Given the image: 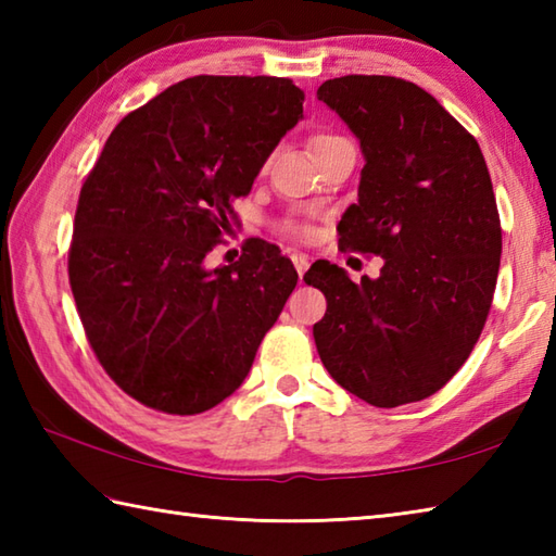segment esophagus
Returning a JSON list of instances; mask_svg holds the SVG:
<instances>
[{
    "label": "esophagus",
    "mask_w": 556,
    "mask_h": 556,
    "mask_svg": "<svg viewBox=\"0 0 556 556\" xmlns=\"http://www.w3.org/2000/svg\"><path fill=\"white\" fill-rule=\"evenodd\" d=\"M291 260H293V267H296V271H299V277H303V275H305V269L311 267V263H308V255H303V253H293V255H291Z\"/></svg>",
    "instance_id": "obj_1"
}]
</instances>
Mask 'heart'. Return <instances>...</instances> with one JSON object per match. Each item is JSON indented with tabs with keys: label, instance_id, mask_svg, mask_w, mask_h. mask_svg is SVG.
<instances>
[{
	"label": "heart",
	"instance_id": "1",
	"mask_svg": "<svg viewBox=\"0 0 556 556\" xmlns=\"http://www.w3.org/2000/svg\"><path fill=\"white\" fill-rule=\"evenodd\" d=\"M339 140H346V138H341V136H337V134H329V131L315 134V136L311 138V150H313V155H317V152H323V150H325V148H329V146L339 143ZM287 231H291V233H299V236H305V233H308V227H305V224H299V222H289V224H287Z\"/></svg>",
	"mask_w": 556,
	"mask_h": 556
}]
</instances>
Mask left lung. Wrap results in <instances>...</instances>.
Wrapping results in <instances>:
<instances>
[{"label":"left lung","mask_w":556,"mask_h":556,"mask_svg":"<svg viewBox=\"0 0 556 556\" xmlns=\"http://www.w3.org/2000/svg\"><path fill=\"white\" fill-rule=\"evenodd\" d=\"M317 100L365 155L339 248L384 265L358 285L327 260L305 271L327 299L315 346L327 372L370 406L413 404L458 372L492 308L502 224L488 164L478 140L416 83L353 74L325 80Z\"/></svg>","instance_id":"left-lung-1"}]
</instances>
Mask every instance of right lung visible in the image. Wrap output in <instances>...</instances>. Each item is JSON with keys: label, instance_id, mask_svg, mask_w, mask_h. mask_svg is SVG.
Here are the masks:
<instances>
[{"label": "right lung", "instance_id": "add662e5", "mask_svg": "<svg viewBox=\"0 0 556 556\" xmlns=\"http://www.w3.org/2000/svg\"><path fill=\"white\" fill-rule=\"evenodd\" d=\"M301 116L291 78H186L128 112L83 181L71 293L104 372L143 406L195 416L233 394L296 287L263 239L231 265L203 260Z\"/></svg>", "mask_w": 556, "mask_h": 556}]
</instances>
